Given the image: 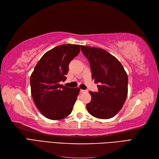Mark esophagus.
<instances>
[{"mask_svg":"<svg viewBox=\"0 0 159 159\" xmlns=\"http://www.w3.org/2000/svg\"><path fill=\"white\" fill-rule=\"evenodd\" d=\"M80 91L81 93H84L86 92V91H88V90H85V89H80Z\"/></svg>","mask_w":159,"mask_h":159,"instance_id":"esophagus-1","label":"esophagus"}]
</instances>
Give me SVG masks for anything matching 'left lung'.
<instances>
[{"mask_svg":"<svg viewBox=\"0 0 159 159\" xmlns=\"http://www.w3.org/2000/svg\"><path fill=\"white\" fill-rule=\"evenodd\" d=\"M87 57L94 82L99 84L98 92L89 91L91 102L86 105L92 116L102 119L114 117L125 102L128 93V76L116 57L98 48L81 46Z\"/></svg>","mask_w":159,"mask_h":159,"instance_id":"1","label":"left lung"}]
</instances>
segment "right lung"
<instances>
[{
	"label": "right lung",
	"mask_w": 159,
	"mask_h": 159,
	"mask_svg": "<svg viewBox=\"0 0 159 159\" xmlns=\"http://www.w3.org/2000/svg\"><path fill=\"white\" fill-rule=\"evenodd\" d=\"M80 51L78 44L56 46L43 55L31 74L34 102L48 119L60 120L71 113L80 88L66 87L60 82L66 80L69 64Z\"/></svg>",
	"instance_id": "right-lung-1"
}]
</instances>
